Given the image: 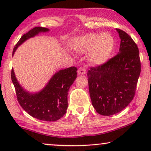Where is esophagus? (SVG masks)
I'll return each mask as SVG.
<instances>
[{"label": "esophagus", "mask_w": 151, "mask_h": 151, "mask_svg": "<svg viewBox=\"0 0 151 151\" xmlns=\"http://www.w3.org/2000/svg\"><path fill=\"white\" fill-rule=\"evenodd\" d=\"M86 73V70L83 67H80L78 70V73L79 75H84Z\"/></svg>", "instance_id": "esophagus-1"}]
</instances>
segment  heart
Instances as JSON below:
<instances>
[{
	"label": "heart",
	"instance_id": "obj_1",
	"mask_svg": "<svg viewBox=\"0 0 151 151\" xmlns=\"http://www.w3.org/2000/svg\"><path fill=\"white\" fill-rule=\"evenodd\" d=\"M114 38L110 33H87L76 37L71 46L80 53H87V60L93 66L102 65L110 58L114 49Z\"/></svg>",
	"mask_w": 151,
	"mask_h": 151
}]
</instances>
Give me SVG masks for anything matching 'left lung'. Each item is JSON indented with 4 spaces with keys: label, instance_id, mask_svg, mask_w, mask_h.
Listing matches in <instances>:
<instances>
[{
    "label": "left lung",
    "instance_id": "obj_1",
    "mask_svg": "<svg viewBox=\"0 0 151 151\" xmlns=\"http://www.w3.org/2000/svg\"><path fill=\"white\" fill-rule=\"evenodd\" d=\"M116 29L120 38L118 53L87 72L92 105L105 116L120 112L133 100L141 72L137 45L127 33Z\"/></svg>",
    "mask_w": 151,
    "mask_h": 151
}]
</instances>
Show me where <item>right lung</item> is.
I'll return each mask as SVG.
<instances>
[{"mask_svg": "<svg viewBox=\"0 0 151 151\" xmlns=\"http://www.w3.org/2000/svg\"><path fill=\"white\" fill-rule=\"evenodd\" d=\"M49 30L45 27H36L29 31L15 45L12 54L14 55L18 47L27 39ZM77 70L76 67L60 70L52 76L42 90L36 93H31L20 85L12 69V81L20 105L31 116L40 120L54 122L60 119L67 112L68 91L77 78Z\"/></svg>", "mask_w": 151, "mask_h": 151, "instance_id": "obj_1", "label": "right lung"}]
</instances>
